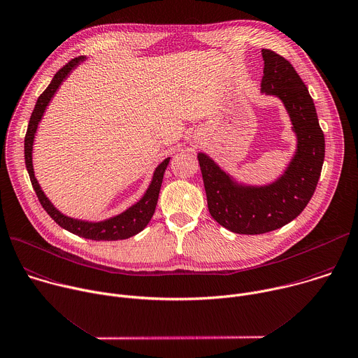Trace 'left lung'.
<instances>
[{"instance_id": "obj_1", "label": "left lung", "mask_w": 358, "mask_h": 358, "mask_svg": "<svg viewBox=\"0 0 358 358\" xmlns=\"http://www.w3.org/2000/svg\"><path fill=\"white\" fill-rule=\"evenodd\" d=\"M262 55V92L281 99L296 136V150L284 174L267 185H248L198 153L210 216L239 234L267 233L294 220L310 201L324 160V136L306 85L282 56L268 49Z\"/></svg>"}]
</instances>
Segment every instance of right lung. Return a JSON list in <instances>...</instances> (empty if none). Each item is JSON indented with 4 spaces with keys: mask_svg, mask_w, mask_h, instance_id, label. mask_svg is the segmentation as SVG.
Segmentation results:
<instances>
[{
    "mask_svg": "<svg viewBox=\"0 0 358 358\" xmlns=\"http://www.w3.org/2000/svg\"><path fill=\"white\" fill-rule=\"evenodd\" d=\"M81 62H84V56L76 57V59L70 60L64 67H62L55 74V77L50 81V84L48 85V88L38 98L36 105H35L34 112L29 119L27 135H25V164H27V170H28L31 182H32V187L38 195L41 205L59 226H62L63 229H66L80 237H85V239H91V241H98V242L99 241H108V242L109 241H122V239H128V237H132V236L138 234L139 231H142L150 222V219L155 213L156 205H157L159 192H160L162 182H163V176L170 163V157L163 160L156 167L149 188L146 189L143 196L136 203L129 206L122 213L115 215L109 219L99 220V222H88V220L74 219V217H70V216L62 213L59 209H56V206L50 202V199L42 191V188L35 177V171H34L32 150H34V141H35V135L38 131V125L41 122V119H42L49 102L52 101L53 95L56 94V91L59 90L62 83L69 77V74Z\"/></svg>",
    "mask_w": 358,
    "mask_h": 358,
    "instance_id": "obj_1",
    "label": "right lung"
}]
</instances>
